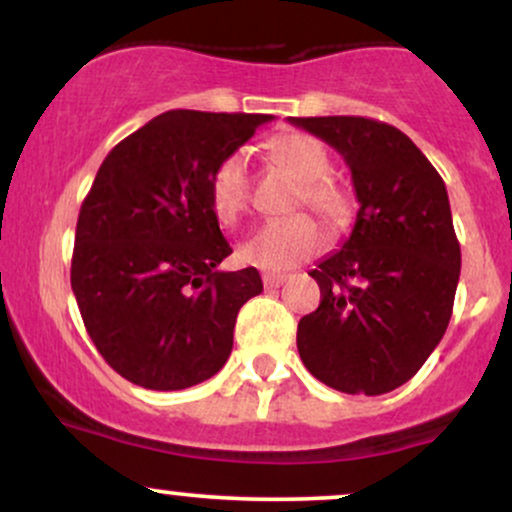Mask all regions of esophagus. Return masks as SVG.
<instances>
[{
  "mask_svg": "<svg viewBox=\"0 0 512 512\" xmlns=\"http://www.w3.org/2000/svg\"><path fill=\"white\" fill-rule=\"evenodd\" d=\"M289 279V276L286 274H272V272H267V274H262V281H264V289H279L281 284H284V281Z\"/></svg>",
  "mask_w": 512,
  "mask_h": 512,
  "instance_id": "obj_1",
  "label": "esophagus"
}]
</instances>
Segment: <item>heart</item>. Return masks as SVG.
<instances>
[{"label":"heart","instance_id":"1","mask_svg":"<svg viewBox=\"0 0 512 512\" xmlns=\"http://www.w3.org/2000/svg\"><path fill=\"white\" fill-rule=\"evenodd\" d=\"M274 161L291 170L301 180L296 207L313 209L332 226L346 221L351 214V195L330 175V156L325 146L303 132L279 134L269 144ZM209 204L221 223H238L250 209L248 158L243 151H231L211 168ZM325 248V233L308 214H293L286 219L264 223L260 231L240 248V257L248 264L284 272L296 267Z\"/></svg>","mask_w":512,"mask_h":512}]
</instances>
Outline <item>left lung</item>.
Here are the masks:
<instances>
[{"label": "left lung", "mask_w": 512, "mask_h": 512, "mask_svg": "<svg viewBox=\"0 0 512 512\" xmlns=\"http://www.w3.org/2000/svg\"><path fill=\"white\" fill-rule=\"evenodd\" d=\"M344 156L361 204L342 250L310 276L320 305L298 322V354L346 395L404 385L443 339L460 281L448 190L404 132L370 117H289Z\"/></svg>", "instance_id": "left-lung-1"}]
</instances>
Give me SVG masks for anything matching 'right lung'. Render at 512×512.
I'll return each mask as SVG.
<instances>
[{
    "instance_id": "obj_1",
    "label": "right lung",
    "mask_w": 512,
    "mask_h": 512,
    "mask_svg": "<svg viewBox=\"0 0 512 512\" xmlns=\"http://www.w3.org/2000/svg\"><path fill=\"white\" fill-rule=\"evenodd\" d=\"M269 120L168 110L98 168L76 221L72 291L88 337L129 383L185 390L231 356L238 310L262 279L255 267L216 272L233 250L209 175Z\"/></svg>"
}]
</instances>
